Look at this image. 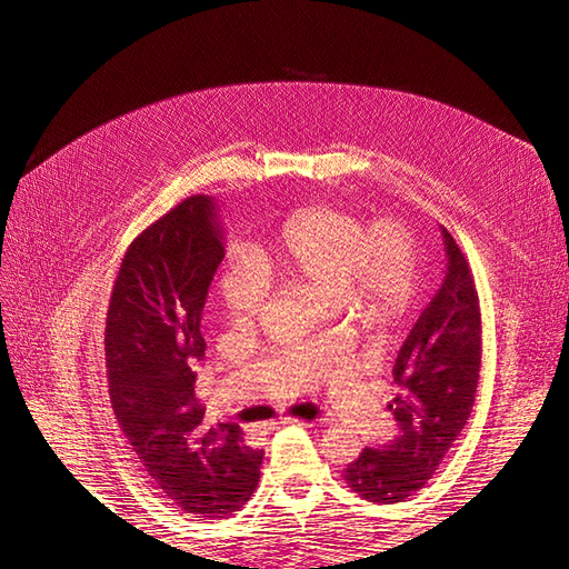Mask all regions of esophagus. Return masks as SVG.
Wrapping results in <instances>:
<instances>
[{
  "label": "esophagus",
  "instance_id": "1",
  "mask_svg": "<svg viewBox=\"0 0 569 569\" xmlns=\"http://www.w3.org/2000/svg\"><path fill=\"white\" fill-rule=\"evenodd\" d=\"M272 427L270 429H280V427H287V425H306V422H299V420H295V418H280V420H274V422H270Z\"/></svg>",
  "mask_w": 569,
  "mask_h": 569
}]
</instances>
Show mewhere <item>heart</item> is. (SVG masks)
Here are the masks:
<instances>
[{"label": "heart", "instance_id": "1", "mask_svg": "<svg viewBox=\"0 0 569 569\" xmlns=\"http://www.w3.org/2000/svg\"><path fill=\"white\" fill-rule=\"evenodd\" d=\"M252 268L242 251L230 256L220 282L226 313L237 325L261 316L268 287L258 276L303 287L313 297L351 301L375 322L399 318L416 291V249L399 222L363 228L356 216L330 206H308L253 249Z\"/></svg>", "mask_w": 569, "mask_h": 569}]
</instances>
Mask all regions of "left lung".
<instances>
[{"label":"left lung","mask_w":569,"mask_h":569,"mask_svg":"<svg viewBox=\"0 0 569 569\" xmlns=\"http://www.w3.org/2000/svg\"><path fill=\"white\" fill-rule=\"evenodd\" d=\"M446 278L412 325L393 363L399 425L380 449H363L343 470V481L370 503H401L439 470L468 422L481 366V316L470 263L441 226Z\"/></svg>","instance_id":"8db88e82"}]
</instances>
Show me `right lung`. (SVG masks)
I'll use <instances>...</instances> for the list:
<instances>
[{
	"instance_id": "1",
	"label": "right lung",
	"mask_w": 569,
	"mask_h": 569,
	"mask_svg": "<svg viewBox=\"0 0 569 569\" xmlns=\"http://www.w3.org/2000/svg\"><path fill=\"white\" fill-rule=\"evenodd\" d=\"M222 256L216 201L189 197L130 244L107 313V377L120 432L153 487L194 518L242 508L263 462L239 425L206 429L194 393L206 351L201 311Z\"/></svg>"
}]
</instances>
